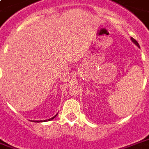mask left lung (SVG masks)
I'll return each mask as SVG.
<instances>
[{"mask_svg": "<svg viewBox=\"0 0 149 149\" xmlns=\"http://www.w3.org/2000/svg\"><path fill=\"white\" fill-rule=\"evenodd\" d=\"M131 40H132V43H135V44H136V46L139 47H140V46H139V44H138V43H137V41H136V40H134V39H133V38H132V37H131Z\"/></svg>", "mask_w": 149, "mask_h": 149, "instance_id": "1", "label": "left lung"}]
</instances>
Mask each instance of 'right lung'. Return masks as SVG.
I'll list each match as a JSON object with an SVG mask.
<instances>
[{
  "label": "right lung",
  "instance_id": "add662e5",
  "mask_svg": "<svg viewBox=\"0 0 149 149\" xmlns=\"http://www.w3.org/2000/svg\"><path fill=\"white\" fill-rule=\"evenodd\" d=\"M57 115H58V113H57V114H55V116H54V117H53V118H49V119H47V120H35V121H36V122H42V121H49V120H53V119H54V118H55V117H56V116H57Z\"/></svg>",
  "mask_w": 149,
  "mask_h": 149
}]
</instances>
